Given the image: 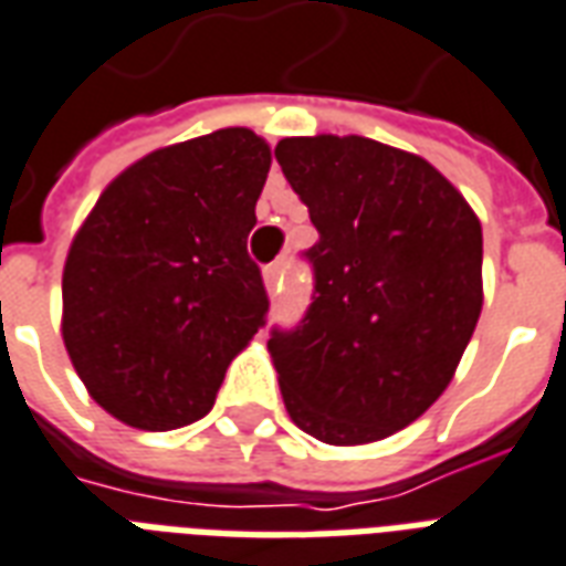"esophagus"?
I'll return each instance as SVG.
<instances>
[{
	"label": "esophagus",
	"mask_w": 566,
	"mask_h": 566,
	"mask_svg": "<svg viewBox=\"0 0 566 566\" xmlns=\"http://www.w3.org/2000/svg\"><path fill=\"white\" fill-rule=\"evenodd\" d=\"M264 284H266V293H270V296H275V293H279V287H282V261H275V264L266 266Z\"/></svg>",
	"instance_id": "34e87169"
}]
</instances>
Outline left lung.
<instances>
[{"label":"left lung","instance_id":"left-lung-1","mask_svg":"<svg viewBox=\"0 0 566 566\" xmlns=\"http://www.w3.org/2000/svg\"><path fill=\"white\" fill-rule=\"evenodd\" d=\"M321 240L314 296L266 340L293 424L326 446H365L437 403L481 305V222L427 159L365 136L275 145Z\"/></svg>","mask_w":566,"mask_h":566}]
</instances>
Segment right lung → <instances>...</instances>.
I'll return each instance as SVG.
<instances>
[{"label":"right lung","instance_id":"right-lung-1","mask_svg":"<svg viewBox=\"0 0 566 566\" xmlns=\"http://www.w3.org/2000/svg\"><path fill=\"white\" fill-rule=\"evenodd\" d=\"M270 145L228 127L124 168L76 231L62 275V338L109 416L175 430L216 391L270 308L245 252Z\"/></svg>","mask_w":566,"mask_h":566}]
</instances>
